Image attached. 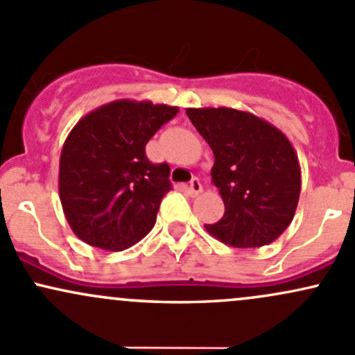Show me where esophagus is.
Here are the masks:
<instances>
[{
    "mask_svg": "<svg viewBox=\"0 0 355 355\" xmlns=\"http://www.w3.org/2000/svg\"><path fill=\"white\" fill-rule=\"evenodd\" d=\"M201 191H203V186H201L200 179L194 178L193 181L189 182V186H188V193L191 194V196L194 198V196H198V194H201Z\"/></svg>",
    "mask_w": 355,
    "mask_h": 355,
    "instance_id": "obj_1",
    "label": "esophagus"
}]
</instances>
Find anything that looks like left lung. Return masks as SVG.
Here are the masks:
<instances>
[{
    "instance_id": "8db88e82",
    "label": "left lung",
    "mask_w": 355,
    "mask_h": 355,
    "mask_svg": "<svg viewBox=\"0 0 355 355\" xmlns=\"http://www.w3.org/2000/svg\"><path fill=\"white\" fill-rule=\"evenodd\" d=\"M211 147V182L225 203L222 218L205 225L211 237L249 249L269 245L295 218L301 167L295 147L272 123L254 113L227 108H186Z\"/></svg>"
}]
</instances>
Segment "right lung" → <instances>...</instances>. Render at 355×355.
Listing matches in <instances>:
<instances>
[{"mask_svg": "<svg viewBox=\"0 0 355 355\" xmlns=\"http://www.w3.org/2000/svg\"><path fill=\"white\" fill-rule=\"evenodd\" d=\"M178 112V106L123 98L72 127L60 152L59 198L76 237L118 252L152 230L171 189V167L148 161L146 146Z\"/></svg>", "mask_w": 355, "mask_h": 355, "instance_id": "obj_1", "label": "right lung"}]
</instances>
